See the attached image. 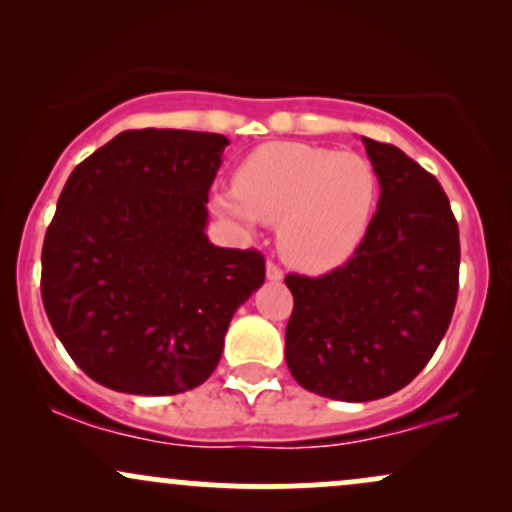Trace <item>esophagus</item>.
Here are the masks:
<instances>
[{"label":"esophagus","mask_w":512,"mask_h":512,"mask_svg":"<svg viewBox=\"0 0 512 512\" xmlns=\"http://www.w3.org/2000/svg\"><path fill=\"white\" fill-rule=\"evenodd\" d=\"M267 279L269 281H281V279H284V272H281V269L276 267L274 262H267Z\"/></svg>","instance_id":"34e87169"}]
</instances>
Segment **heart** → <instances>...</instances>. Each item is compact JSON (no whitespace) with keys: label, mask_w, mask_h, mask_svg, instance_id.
<instances>
[{"label":"heart","mask_w":512,"mask_h":512,"mask_svg":"<svg viewBox=\"0 0 512 512\" xmlns=\"http://www.w3.org/2000/svg\"><path fill=\"white\" fill-rule=\"evenodd\" d=\"M378 175L366 156L298 142L257 146L233 190L216 192V214L255 231L276 223V248L291 267L322 274L342 267L366 238Z\"/></svg>","instance_id":"obj_1"}]
</instances>
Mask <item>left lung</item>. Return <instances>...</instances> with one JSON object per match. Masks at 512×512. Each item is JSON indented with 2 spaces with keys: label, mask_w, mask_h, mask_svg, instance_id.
<instances>
[{
  "label": "left lung",
  "mask_w": 512,
  "mask_h": 512,
  "mask_svg": "<svg viewBox=\"0 0 512 512\" xmlns=\"http://www.w3.org/2000/svg\"><path fill=\"white\" fill-rule=\"evenodd\" d=\"M380 185L378 211L344 267L289 274L286 366L296 383L339 402L409 385L450 325L460 233L438 180L392 144L361 137Z\"/></svg>",
  "instance_id": "left-lung-1"
}]
</instances>
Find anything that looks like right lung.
I'll return each instance as SVG.
<instances>
[{
    "instance_id": "add662e5",
    "label": "right lung",
    "mask_w": 512,
    "mask_h": 512,
    "mask_svg": "<svg viewBox=\"0 0 512 512\" xmlns=\"http://www.w3.org/2000/svg\"><path fill=\"white\" fill-rule=\"evenodd\" d=\"M228 139L129 129L72 170L43 243V305L91 380L180 395L214 373L264 257L207 236L209 187Z\"/></svg>"
}]
</instances>
